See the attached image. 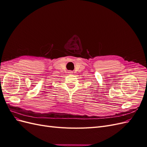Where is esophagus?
<instances>
[{
    "label": "esophagus",
    "instance_id": "esophagus-1",
    "mask_svg": "<svg viewBox=\"0 0 147 147\" xmlns=\"http://www.w3.org/2000/svg\"><path fill=\"white\" fill-rule=\"evenodd\" d=\"M69 74H73V72H72V71L70 70V71H69Z\"/></svg>",
    "mask_w": 147,
    "mask_h": 147
}]
</instances>
